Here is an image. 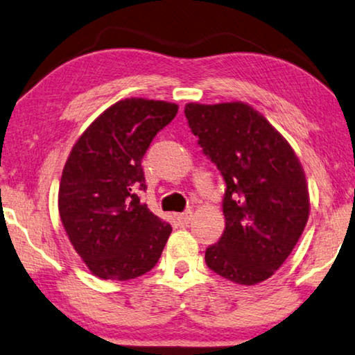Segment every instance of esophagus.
<instances>
[{
	"label": "esophagus",
	"instance_id": "esophagus-1",
	"mask_svg": "<svg viewBox=\"0 0 355 355\" xmlns=\"http://www.w3.org/2000/svg\"><path fill=\"white\" fill-rule=\"evenodd\" d=\"M191 217H193V214H191V211L178 214V216H176V222H178L179 225H181V226H187V225L190 223Z\"/></svg>",
	"mask_w": 355,
	"mask_h": 355
}]
</instances>
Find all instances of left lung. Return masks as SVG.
Listing matches in <instances>:
<instances>
[{
    "mask_svg": "<svg viewBox=\"0 0 355 355\" xmlns=\"http://www.w3.org/2000/svg\"><path fill=\"white\" fill-rule=\"evenodd\" d=\"M198 144L222 173L225 231L206 250V264L237 284H257L291 254L310 216L297 155L263 114L243 102L187 103Z\"/></svg>",
    "mask_w": 355,
    "mask_h": 355,
    "instance_id": "1",
    "label": "left lung"
}]
</instances>
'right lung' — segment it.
Here are the masks:
<instances>
[{
	"label": "right lung",
	"mask_w": 355,
	"mask_h": 355,
	"mask_svg": "<svg viewBox=\"0 0 355 355\" xmlns=\"http://www.w3.org/2000/svg\"><path fill=\"white\" fill-rule=\"evenodd\" d=\"M178 105L130 97L107 108L73 144L64 165L58 209L69 241L92 275L125 282L159 261L171 226L141 205V166L150 141Z\"/></svg>",
	"instance_id": "obj_1"
}]
</instances>
